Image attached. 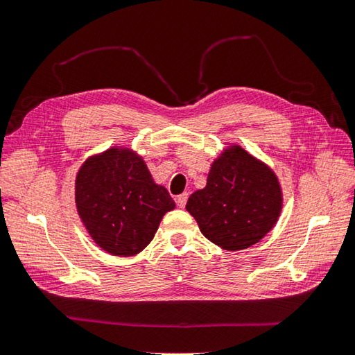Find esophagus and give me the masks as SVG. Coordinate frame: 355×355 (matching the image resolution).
<instances>
[{"label": "esophagus", "instance_id": "esophagus-1", "mask_svg": "<svg viewBox=\"0 0 355 355\" xmlns=\"http://www.w3.org/2000/svg\"><path fill=\"white\" fill-rule=\"evenodd\" d=\"M175 201H177V206L183 209V207L186 206V202H187V193H182V195H178V197L175 198Z\"/></svg>", "mask_w": 355, "mask_h": 355}]
</instances>
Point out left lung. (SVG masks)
I'll list each match as a JSON object with an SVG mask.
<instances>
[{
  "instance_id": "left-lung-1",
  "label": "left lung",
  "mask_w": 355,
  "mask_h": 355,
  "mask_svg": "<svg viewBox=\"0 0 355 355\" xmlns=\"http://www.w3.org/2000/svg\"><path fill=\"white\" fill-rule=\"evenodd\" d=\"M282 189L273 169L230 145L210 166L205 189L187 200L202 235L224 250H244L275 227L282 212Z\"/></svg>"
}]
</instances>
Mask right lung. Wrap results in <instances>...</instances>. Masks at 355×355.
<instances>
[{"mask_svg": "<svg viewBox=\"0 0 355 355\" xmlns=\"http://www.w3.org/2000/svg\"><path fill=\"white\" fill-rule=\"evenodd\" d=\"M80 221L102 250L114 256L140 253L175 202L154 182L143 157L112 146L88 157L74 183Z\"/></svg>", "mask_w": 355, "mask_h": 355, "instance_id": "right-lung-1", "label": "right lung"}]
</instances>
